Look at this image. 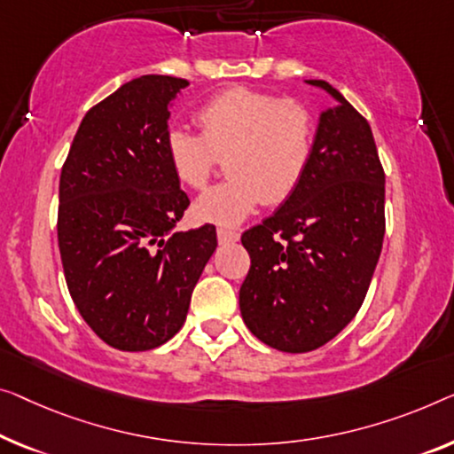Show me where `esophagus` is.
<instances>
[{"label": "esophagus", "instance_id": "1", "mask_svg": "<svg viewBox=\"0 0 454 454\" xmlns=\"http://www.w3.org/2000/svg\"><path fill=\"white\" fill-rule=\"evenodd\" d=\"M240 239V232L239 230H232V228H224V226H218V240L220 242H236Z\"/></svg>", "mask_w": 454, "mask_h": 454}]
</instances>
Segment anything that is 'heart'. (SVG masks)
Returning a JSON list of instances; mask_svg holds the SVG:
<instances>
[{
    "label": "heart",
    "instance_id": "1",
    "mask_svg": "<svg viewBox=\"0 0 454 454\" xmlns=\"http://www.w3.org/2000/svg\"><path fill=\"white\" fill-rule=\"evenodd\" d=\"M198 124L201 132L168 128L165 153L175 177L192 189H204L220 157H228L230 177L195 204L201 220L239 224L261 201L287 200L308 171L316 124L301 101L230 87L200 107Z\"/></svg>",
    "mask_w": 454,
    "mask_h": 454
}]
</instances>
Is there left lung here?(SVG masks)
<instances>
[{"mask_svg": "<svg viewBox=\"0 0 454 454\" xmlns=\"http://www.w3.org/2000/svg\"><path fill=\"white\" fill-rule=\"evenodd\" d=\"M308 83L338 106L320 114L312 159L295 192L240 239L250 254L242 320L283 353L322 347L353 320L385 234V173L369 121L326 81Z\"/></svg>", "mask_w": 454, "mask_h": 454, "instance_id": "8db88e82", "label": "left lung"}]
</instances>
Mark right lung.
<instances>
[{"mask_svg": "<svg viewBox=\"0 0 454 454\" xmlns=\"http://www.w3.org/2000/svg\"><path fill=\"white\" fill-rule=\"evenodd\" d=\"M189 81L142 75L85 114L59 184V250L79 314L138 353L184 326L215 228L175 232L189 198L165 153L168 104Z\"/></svg>", "mask_w": 454, "mask_h": 454, "instance_id": "right-lung-1", "label": "right lung"}]
</instances>
